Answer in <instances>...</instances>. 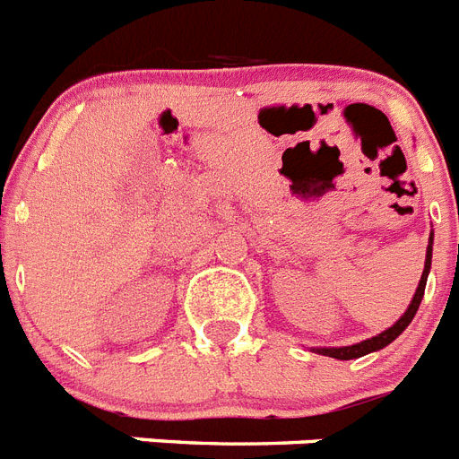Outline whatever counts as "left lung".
Listing matches in <instances>:
<instances>
[{"label":"left lung","instance_id":"left-lung-1","mask_svg":"<svg viewBox=\"0 0 459 459\" xmlns=\"http://www.w3.org/2000/svg\"><path fill=\"white\" fill-rule=\"evenodd\" d=\"M431 244H434V234L429 237V247H427V260H424V273H421V280H420V287H417L415 296L410 300L408 310L403 313V317L395 322L394 327H388L386 332L377 333L372 339L368 341H360V343H353V346H341V348H315L317 353L322 355H329V358H336V360H353V358H362V355L368 353H375V351H381L384 346H388L391 341H395L405 332L412 317H415L417 307L421 303V296H424V287H427V277H429V270H431Z\"/></svg>","mask_w":459,"mask_h":459}]
</instances>
